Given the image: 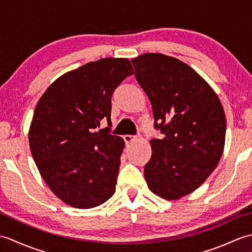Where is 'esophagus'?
<instances>
[{"label":"esophagus","instance_id":"34e87169","mask_svg":"<svg viewBox=\"0 0 252 252\" xmlns=\"http://www.w3.org/2000/svg\"><path fill=\"white\" fill-rule=\"evenodd\" d=\"M123 140H125L126 144L127 145V144H131L133 141L135 140V136H132V135H125V136H123Z\"/></svg>","mask_w":252,"mask_h":252}]
</instances>
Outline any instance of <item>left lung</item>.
<instances>
[{
	"mask_svg": "<svg viewBox=\"0 0 252 252\" xmlns=\"http://www.w3.org/2000/svg\"><path fill=\"white\" fill-rule=\"evenodd\" d=\"M135 78L152 103L155 127L152 158L144 175L148 189L167 200L196 190L220 161L226 118L217 93L178 58L146 53L132 58Z\"/></svg>",
	"mask_w": 252,
	"mask_h": 252,
	"instance_id": "obj_1",
	"label": "left lung"
}]
</instances>
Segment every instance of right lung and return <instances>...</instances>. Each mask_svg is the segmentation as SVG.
Returning <instances> with one entry per match:
<instances>
[{
	"label": "right lung",
	"instance_id": "1",
	"mask_svg": "<svg viewBox=\"0 0 252 252\" xmlns=\"http://www.w3.org/2000/svg\"><path fill=\"white\" fill-rule=\"evenodd\" d=\"M134 73L127 58H101L57 78L35 106L29 145L50 189L66 205L90 209L115 194L126 143L106 129L111 95Z\"/></svg>",
	"mask_w": 252,
	"mask_h": 252
}]
</instances>
